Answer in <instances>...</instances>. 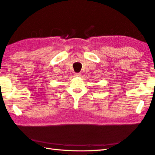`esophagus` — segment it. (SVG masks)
Segmentation results:
<instances>
[{"label":"esophagus","instance_id":"34e87169","mask_svg":"<svg viewBox=\"0 0 155 155\" xmlns=\"http://www.w3.org/2000/svg\"><path fill=\"white\" fill-rule=\"evenodd\" d=\"M74 75L75 76V77H80V76L81 75V73H75Z\"/></svg>","mask_w":155,"mask_h":155}]
</instances>
